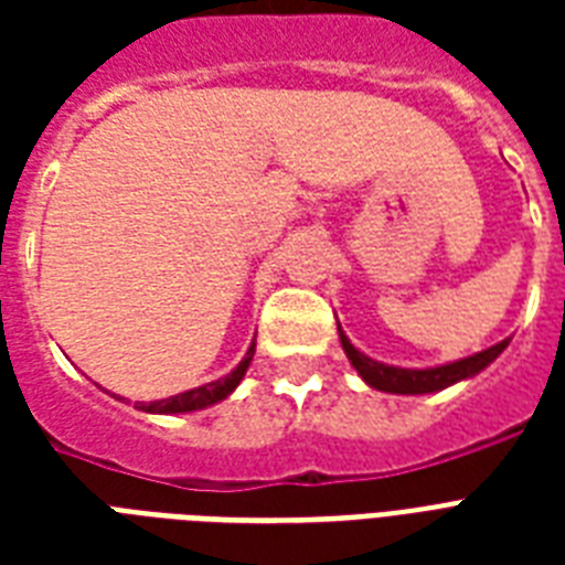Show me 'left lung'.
<instances>
[{
  "label": "left lung",
  "instance_id": "obj_1",
  "mask_svg": "<svg viewBox=\"0 0 565 565\" xmlns=\"http://www.w3.org/2000/svg\"><path fill=\"white\" fill-rule=\"evenodd\" d=\"M337 331H340V322H337ZM340 343H343V352L349 354V361L358 370V375L366 381L370 386L381 390V393H395V395H422V393H437V390H446V386L457 384V381H466V377L478 375L481 370H487L495 358H499L504 349H508L510 340H501V343L483 349V352L472 354V358H463V361L446 363V366H434V370H402V366H386V363H377L372 358H366L363 352H358L349 337L340 331Z\"/></svg>",
  "mask_w": 565,
  "mask_h": 565
}]
</instances>
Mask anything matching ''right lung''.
Returning a JSON list of instances; mask_svg holds the SVG:
<instances>
[{
  "mask_svg": "<svg viewBox=\"0 0 565 565\" xmlns=\"http://www.w3.org/2000/svg\"><path fill=\"white\" fill-rule=\"evenodd\" d=\"M252 358H255V343L248 345L246 358L237 363V370H231L228 375L220 377V381L195 386V390H188V393L170 395V398H161V402H149V404L137 402L135 407L146 413H190V411H202V407H211V404L222 402L225 395H231L234 390H237V384L243 381V375H246ZM114 398H117V395H114Z\"/></svg>",
  "mask_w": 565,
  "mask_h": 565,
  "instance_id": "1",
  "label": "right lung"
}]
</instances>
